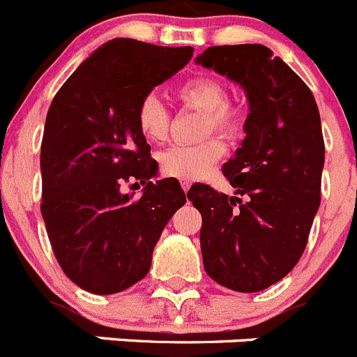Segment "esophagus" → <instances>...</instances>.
<instances>
[{"mask_svg": "<svg viewBox=\"0 0 357 357\" xmlns=\"http://www.w3.org/2000/svg\"><path fill=\"white\" fill-rule=\"evenodd\" d=\"M181 185L184 191H189V188H191V181H181Z\"/></svg>", "mask_w": 357, "mask_h": 357, "instance_id": "34e87169", "label": "esophagus"}]
</instances>
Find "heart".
I'll list each match as a JSON object with an SVG mask.
<instances>
[{
    "label": "heart",
    "mask_w": 357,
    "mask_h": 357,
    "mask_svg": "<svg viewBox=\"0 0 357 357\" xmlns=\"http://www.w3.org/2000/svg\"><path fill=\"white\" fill-rule=\"evenodd\" d=\"M175 100L182 107L200 110L202 135L220 134L227 139H234L245 128L247 112L241 103L229 100V91L222 80L214 77H198L188 80L175 91ZM135 121L141 135L151 144H160L168 139L172 116L155 96L141 100ZM225 153L222 139L211 135L191 146H172L159 157L160 173L178 181H198L214 168V164Z\"/></svg>",
    "instance_id": "b5f03b06"
}]
</instances>
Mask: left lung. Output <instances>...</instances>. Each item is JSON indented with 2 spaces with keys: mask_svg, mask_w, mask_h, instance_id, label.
I'll return each mask as SVG.
<instances>
[{
  "mask_svg": "<svg viewBox=\"0 0 357 357\" xmlns=\"http://www.w3.org/2000/svg\"><path fill=\"white\" fill-rule=\"evenodd\" d=\"M197 62L238 82L250 102L247 137L222 169L236 197L206 184L188 193L202 214L204 268L225 288L261 291L298 263L320 207V112L304 80L266 46H213Z\"/></svg>",
  "mask_w": 357,
  "mask_h": 357,
  "instance_id": "left-lung-1",
  "label": "left lung"
}]
</instances>
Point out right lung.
<instances>
[{
	"label": "right lung",
	"instance_id": "1",
	"mask_svg": "<svg viewBox=\"0 0 357 357\" xmlns=\"http://www.w3.org/2000/svg\"><path fill=\"white\" fill-rule=\"evenodd\" d=\"M191 56V46L109 40L78 66L50 105L40 144V213L62 272L85 291L112 295L139 282L160 232L185 204L176 181H150L157 162L135 112ZM127 181L145 184L141 199L122 193Z\"/></svg>",
	"mask_w": 357,
	"mask_h": 357
}]
</instances>
